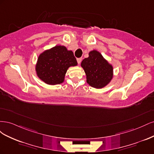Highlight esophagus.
Listing matches in <instances>:
<instances>
[{
	"label": "esophagus",
	"mask_w": 154,
	"mask_h": 154,
	"mask_svg": "<svg viewBox=\"0 0 154 154\" xmlns=\"http://www.w3.org/2000/svg\"><path fill=\"white\" fill-rule=\"evenodd\" d=\"M82 58H77V62H78V64H80V62H82Z\"/></svg>",
	"instance_id": "esophagus-1"
}]
</instances>
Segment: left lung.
<instances>
[{"label":"left lung","mask_w":154,"mask_h":154,"mask_svg":"<svg viewBox=\"0 0 154 154\" xmlns=\"http://www.w3.org/2000/svg\"><path fill=\"white\" fill-rule=\"evenodd\" d=\"M81 67L85 72L87 83L96 88L106 87L114 76L112 65L97 50L88 53V57L82 60Z\"/></svg>","instance_id":"obj_1"}]
</instances>
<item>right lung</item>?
<instances>
[{
    "mask_svg": "<svg viewBox=\"0 0 154 154\" xmlns=\"http://www.w3.org/2000/svg\"><path fill=\"white\" fill-rule=\"evenodd\" d=\"M77 65L72 51L68 50L66 46L59 45L39 54L35 71L40 80L46 84L54 85L63 83L68 69Z\"/></svg>",
    "mask_w": 154,
    "mask_h": 154,
    "instance_id": "obj_1",
    "label": "right lung"
}]
</instances>
